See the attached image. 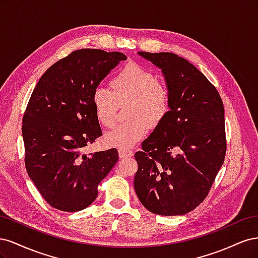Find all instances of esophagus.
I'll list each match as a JSON object with an SVG mask.
<instances>
[{
  "instance_id": "obj_1",
  "label": "esophagus",
  "mask_w": 258,
  "mask_h": 258,
  "mask_svg": "<svg viewBox=\"0 0 258 258\" xmlns=\"http://www.w3.org/2000/svg\"><path fill=\"white\" fill-rule=\"evenodd\" d=\"M118 155H119V158H127V157H131V156H134V152L130 150H121V148H119Z\"/></svg>"
}]
</instances>
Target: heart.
<instances>
[{
    "label": "heart",
    "mask_w": 258,
    "mask_h": 258,
    "mask_svg": "<svg viewBox=\"0 0 258 258\" xmlns=\"http://www.w3.org/2000/svg\"><path fill=\"white\" fill-rule=\"evenodd\" d=\"M111 88L97 87L92 106L99 122L111 127L117 105L129 102L127 117L130 120L105 135L107 145L128 150L145 137L147 126L156 127L165 118L170 108V91L165 83L156 80L152 71L134 62L123 66L113 77Z\"/></svg>",
    "instance_id": "heart-1"
}]
</instances>
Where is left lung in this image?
<instances>
[{
  "mask_svg": "<svg viewBox=\"0 0 258 258\" xmlns=\"http://www.w3.org/2000/svg\"><path fill=\"white\" fill-rule=\"evenodd\" d=\"M160 69L170 91L165 118L135 157L136 194L154 214L183 215L205 200L226 154L223 101L189 61L172 52L139 51Z\"/></svg>",
  "mask_w": 258,
  "mask_h": 258,
  "instance_id": "8db88e82",
  "label": "left lung"
}]
</instances>
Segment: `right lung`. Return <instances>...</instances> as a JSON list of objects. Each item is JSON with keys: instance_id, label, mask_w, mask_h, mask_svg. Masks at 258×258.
I'll return each mask as SVG.
<instances>
[{"instance_id": "right-lung-1", "label": "right lung", "mask_w": 258, "mask_h": 258, "mask_svg": "<svg viewBox=\"0 0 258 258\" xmlns=\"http://www.w3.org/2000/svg\"><path fill=\"white\" fill-rule=\"evenodd\" d=\"M126 54L79 49L46 71L22 119L29 177L54 209L76 212L98 196V185L118 160L116 148L86 154L102 136L93 91Z\"/></svg>"}]
</instances>
